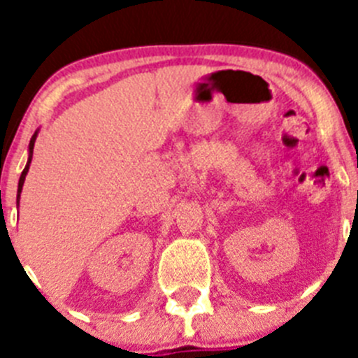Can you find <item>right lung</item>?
<instances>
[{
  "mask_svg": "<svg viewBox=\"0 0 358 358\" xmlns=\"http://www.w3.org/2000/svg\"><path fill=\"white\" fill-rule=\"evenodd\" d=\"M36 138H37V132H36V134H34V136H31L30 147H28V150H30V157H28V163H27V166H24L23 173H21V177H19V186H17V204H19V194H21V189H23L24 177H27V172H28V169H30V163H31V156H34V143H36Z\"/></svg>",
  "mask_w": 358,
  "mask_h": 358,
  "instance_id": "obj_1",
  "label": "right lung"
}]
</instances>
